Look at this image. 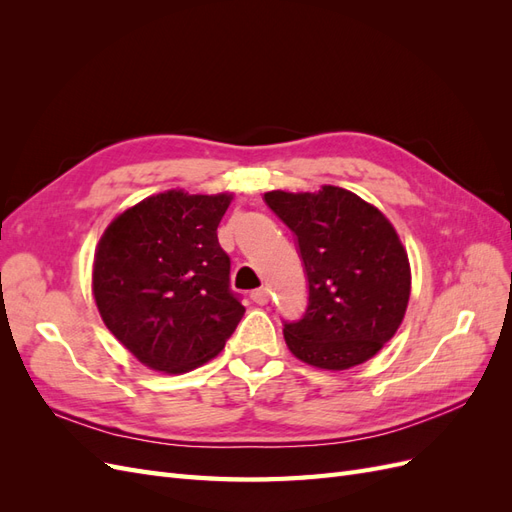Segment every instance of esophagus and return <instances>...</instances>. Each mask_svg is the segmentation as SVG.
Instances as JSON below:
<instances>
[{
    "label": "esophagus",
    "instance_id": "obj_1",
    "mask_svg": "<svg viewBox=\"0 0 512 512\" xmlns=\"http://www.w3.org/2000/svg\"><path fill=\"white\" fill-rule=\"evenodd\" d=\"M271 299V290L269 288H258L252 292V301L258 305H267Z\"/></svg>",
    "mask_w": 512,
    "mask_h": 512
}]
</instances>
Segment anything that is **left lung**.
<instances>
[{
    "instance_id": "8db88e82",
    "label": "left lung",
    "mask_w": 512,
    "mask_h": 512,
    "mask_svg": "<svg viewBox=\"0 0 512 512\" xmlns=\"http://www.w3.org/2000/svg\"><path fill=\"white\" fill-rule=\"evenodd\" d=\"M265 203L297 237L307 275V309L284 322L290 352L307 365L342 371L369 361L404 320L410 262L393 224L356 194H265Z\"/></svg>"
}]
</instances>
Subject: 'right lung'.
<instances>
[{"label":"right lung","instance_id":"add662e5","mask_svg":"<svg viewBox=\"0 0 512 512\" xmlns=\"http://www.w3.org/2000/svg\"><path fill=\"white\" fill-rule=\"evenodd\" d=\"M230 200L168 190L104 230L91 280L98 312L149 369L185 374L222 352L237 329L245 307L218 241Z\"/></svg>","mask_w":512,"mask_h":512}]
</instances>
